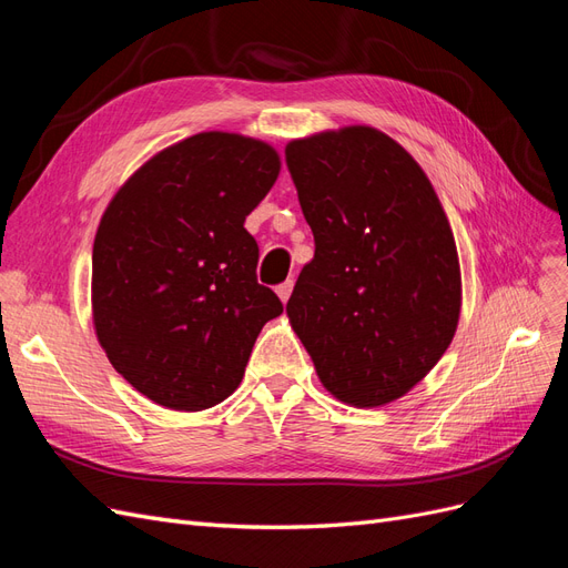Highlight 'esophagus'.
I'll list each match as a JSON object with an SVG mask.
<instances>
[{
  "instance_id": "esophagus-1",
  "label": "esophagus",
  "mask_w": 568,
  "mask_h": 568,
  "mask_svg": "<svg viewBox=\"0 0 568 568\" xmlns=\"http://www.w3.org/2000/svg\"><path fill=\"white\" fill-rule=\"evenodd\" d=\"M291 291H294V280H286V282H282V284L277 286V296L286 303L288 296H291Z\"/></svg>"
}]
</instances>
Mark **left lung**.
I'll use <instances>...</instances> for the list:
<instances>
[{
	"label": "left lung",
	"mask_w": 568,
	"mask_h": 568,
	"mask_svg": "<svg viewBox=\"0 0 568 568\" xmlns=\"http://www.w3.org/2000/svg\"><path fill=\"white\" fill-rule=\"evenodd\" d=\"M315 236L286 303L320 382L379 407L434 369L457 329L462 280L432 182L388 134L355 125L286 146Z\"/></svg>",
	"instance_id": "left-lung-1"
}]
</instances>
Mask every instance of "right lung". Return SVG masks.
Returning <instances> with one entry per match:
<instances>
[{"instance_id":"1","label":"right lung","mask_w":568,"mask_h":568,"mask_svg":"<svg viewBox=\"0 0 568 568\" xmlns=\"http://www.w3.org/2000/svg\"><path fill=\"white\" fill-rule=\"evenodd\" d=\"M277 175L270 144L201 132L156 153L109 203L92 251L94 329L149 400L199 412L230 398L257 334L282 315L244 227Z\"/></svg>"}]
</instances>
